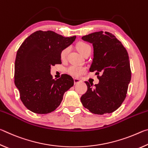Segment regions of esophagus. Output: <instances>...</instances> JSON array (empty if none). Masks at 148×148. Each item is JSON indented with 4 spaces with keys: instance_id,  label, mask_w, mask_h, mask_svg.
<instances>
[{
    "instance_id": "1",
    "label": "esophagus",
    "mask_w": 148,
    "mask_h": 148,
    "mask_svg": "<svg viewBox=\"0 0 148 148\" xmlns=\"http://www.w3.org/2000/svg\"><path fill=\"white\" fill-rule=\"evenodd\" d=\"M74 84H79V83H80V82H82V80H81V79H79V78H76V77H75V78L74 79Z\"/></svg>"
}]
</instances>
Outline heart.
<instances>
[{"mask_svg":"<svg viewBox=\"0 0 148 148\" xmlns=\"http://www.w3.org/2000/svg\"><path fill=\"white\" fill-rule=\"evenodd\" d=\"M77 49L79 52L84 56L87 54H90L91 51V47L89 44L84 42H79L77 44ZM70 51V47H66L64 48L61 51L60 53V57L62 60H65L66 59L67 56ZM67 72L72 76H79L82 74H84L86 72L87 69L83 66H78V65H71L68 69H67Z\"/></svg>","mask_w":148,"mask_h":148,"instance_id":"obj_1","label":"heart"}]
</instances>
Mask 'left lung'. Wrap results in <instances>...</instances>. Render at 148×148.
Wrapping results in <instances>:
<instances>
[{
    "mask_svg": "<svg viewBox=\"0 0 148 148\" xmlns=\"http://www.w3.org/2000/svg\"><path fill=\"white\" fill-rule=\"evenodd\" d=\"M93 46V60L90 72H96L99 83L86 82L87 91L81 102L91 113H112L120 107L127 96L131 79L129 55L121 42L108 32L99 31L82 38Z\"/></svg>",
    "mask_w": 148,
    "mask_h": 148,
    "instance_id": "left-lung-1",
    "label": "left lung"
}]
</instances>
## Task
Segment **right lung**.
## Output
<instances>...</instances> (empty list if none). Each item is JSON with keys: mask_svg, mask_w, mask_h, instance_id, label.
<instances>
[{"mask_svg": "<svg viewBox=\"0 0 148 148\" xmlns=\"http://www.w3.org/2000/svg\"><path fill=\"white\" fill-rule=\"evenodd\" d=\"M75 39L76 36L64 37L51 31H38L27 37L17 50L14 83L20 99L31 112L46 114L54 111L64 92L74 86L73 78L68 74L53 79L50 69L61 64V51Z\"/></svg>", "mask_w": 148, "mask_h": 148, "instance_id": "obj_1", "label": "right lung"}]
</instances>
